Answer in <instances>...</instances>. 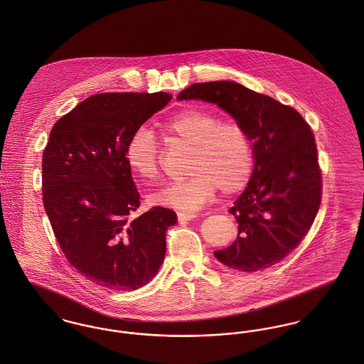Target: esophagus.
Instances as JSON below:
<instances>
[{
	"label": "esophagus",
	"instance_id": "esophagus-1",
	"mask_svg": "<svg viewBox=\"0 0 364 364\" xmlns=\"http://www.w3.org/2000/svg\"><path fill=\"white\" fill-rule=\"evenodd\" d=\"M198 214L196 213H185V211H178V220L179 221H191L193 218H196Z\"/></svg>",
	"mask_w": 364,
	"mask_h": 364
}]
</instances>
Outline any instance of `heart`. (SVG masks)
<instances>
[{
	"label": "heart",
	"instance_id": "b5f03b06",
	"mask_svg": "<svg viewBox=\"0 0 364 364\" xmlns=\"http://www.w3.org/2000/svg\"><path fill=\"white\" fill-rule=\"evenodd\" d=\"M159 131L169 147H189L186 172L189 176L151 195L156 204L179 210H198L214 198L242 191L250 181L255 166V147L250 133L236 121L200 108L183 109L159 122ZM124 157L134 175L156 179L161 169V154L156 136L140 127L129 136Z\"/></svg>",
	"mask_w": 364,
	"mask_h": 364
}]
</instances>
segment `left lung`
<instances>
[{"mask_svg": "<svg viewBox=\"0 0 364 364\" xmlns=\"http://www.w3.org/2000/svg\"><path fill=\"white\" fill-rule=\"evenodd\" d=\"M214 102L253 140L255 169L230 213L237 237L215 257L237 271L279 263L310 231L323 196V176L310 125L298 111L236 82L193 83L178 100Z\"/></svg>", "mask_w": 364, "mask_h": 364, "instance_id": "left-lung-1", "label": "left lung"}]
</instances>
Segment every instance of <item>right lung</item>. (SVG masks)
Masks as SVG:
<instances>
[{"instance_id": "obj_1", "label": "right lung", "mask_w": 364, "mask_h": 364, "mask_svg": "<svg viewBox=\"0 0 364 364\" xmlns=\"http://www.w3.org/2000/svg\"><path fill=\"white\" fill-rule=\"evenodd\" d=\"M171 95L100 93L53 127L43 153V204L66 260L100 287L134 291L159 271L175 211L140 205L124 157L133 131L161 111Z\"/></svg>"}]
</instances>
